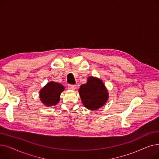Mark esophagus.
Listing matches in <instances>:
<instances>
[{
    "label": "esophagus",
    "instance_id": "1",
    "mask_svg": "<svg viewBox=\"0 0 159 159\" xmlns=\"http://www.w3.org/2000/svg\"><path fill=\"white\" fill-rule=\"evenodd\" d=\"M76 85H70V84H69L68 86V89H71V90H74V89H76Z\"/></svg>",
    "mask_w": 159,
    "mask_h": 159
}]
</instances>
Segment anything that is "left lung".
Wrapping results in <instances>:
<instances>
[{"instance_id":"left-lung-1","label":"left lung","mask_w":159,"mask_h":159,"mask_svg":"<svg viewBox=\"0 0 159 159\" xmlns=\"http://www.w3.org/2000/svg\"><path fill=\"white\" fill-rule=\"evenodd\" d=\"M82 102L88 110H96L103 106L108 99V92L102 81L89 77L87 82L79 90Z\"/></svg>"}]
</instances>
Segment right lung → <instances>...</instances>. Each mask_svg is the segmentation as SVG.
Masks as SVG:
<instances>
[{
  "label": "right lung",
  "instance_id": "right-lung-1",
  "mask_svg": "<svg viewBox=\"0 0 159 159\" xmlns=\"http://www.w3.org/2000/svg\"><path fill=\"white\" fill-rule=\"evenodd\" d=\"M64 90V87L55 82H49L40 91V98L41 102L46 106L56 105L60 100V95Z\"/></svg>",
  "mask_w": 159,
  "mask_h": 159
}]
</instances>
